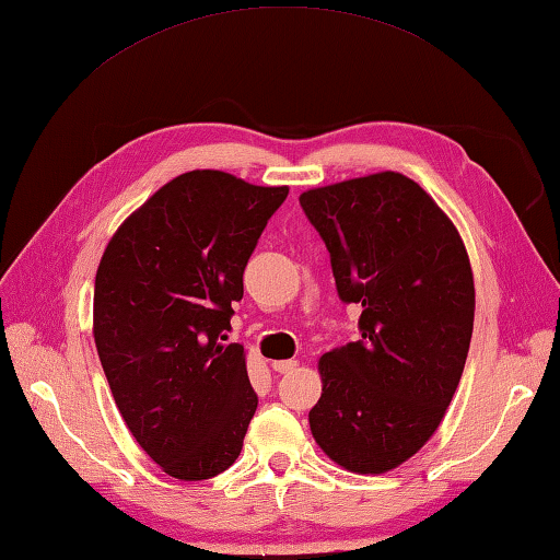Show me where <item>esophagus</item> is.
I'll list each match as a JSON object with an SVG mask.
<instances>
[{
  "mask_svg": "<svg viewBox=\"0 0 560 560\" xmlns=\"http://www.w3.org/2000/svg\"><path fill=\"white\" fill-rule=\"evenodd\" d=\"M295 365H298L295 360H275V362H271V370L279 372V374H289V372L295 370Z\"/></svg>",
  "mask_w": 560,
  "mask_h": 560,
  "instance_id": "34e87169",
  "label": "esophagus"
}]
</instances>
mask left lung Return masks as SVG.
<instances>
[{
  "mask_svg": "<svg viewBox=\"0 0 560 560\" xmlns=\"http://www.w3.org/2000/svg\"><path fill=\"white\" fill-rule=\"evenodd\" d=\"M360 339L319 360L310 429L350 472L394 470L436 432L472 339L470 259L451 219L396 172L301 195Z\"/></svg>",
  "mask_w": 560,
  "mask_h": 560,
  "instance_id": "1",
  "label": "left lung"
}]
</instances>
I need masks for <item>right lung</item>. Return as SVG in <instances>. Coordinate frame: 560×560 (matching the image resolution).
I'll use <instances>...</instances> for the list:
<instances>
[{
    "instance_id": "1",
    "label": "right lung",
    "mask_w": 560,
    "mask_h": 560,
    "mask_svg": "<svg viewBox=\"0 0 560 560\" xmlns=\"http://www.w3.org/2000/svg\"><path fill=\"white\" fill-rule=\"evenodd\" d=\"M289 188L202 168L128 217L95 277V346L126 427L166 475L224 472L257 410L229 343L243 271Z\"/></svg>"
}]
</instances>
